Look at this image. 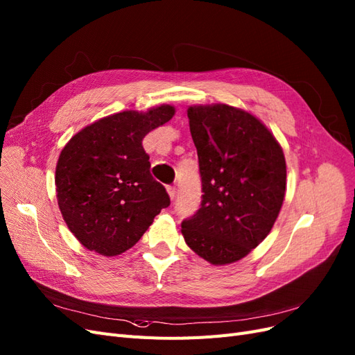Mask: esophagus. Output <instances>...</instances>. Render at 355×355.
<instances>
[{
  "label": "esophagus",
  "mask_w": 355,
  "mask_h": 355,
  "mask_svg": "<svg viewBox=\"0 0 355 355\" xmlns=\"http://www.w3.org/2000/svg\"><path fill=\"white\" fill-rule=\"evenodd\" d=\"M166 191H168V195H169L171 200L175 198V195H177V189H175V187H172V186H169V187H166Z\"/></svg>",
  "instance_id": "esophagus-1"
}]
</instances>
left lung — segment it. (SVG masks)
I'll return each instance as SVG.
<instances>
[{
	"label": "left lung",
	"instance_id": "obj_1",
	"mask_svg": "<svg viewBox=\"0 0 355 355\" xmlns=\"http://www.w3.org/2000/svg\"><path fill=\"white\" fill-rule=\"evenodd\" d=\"M202 204L181 223L186 244L214 266L230 265L265 239L286 196L284 151L263 121L227 104L190 105Z\"/></svg>",
	"mask_w": 355,
	"mask_h": 355
}]
</instances>
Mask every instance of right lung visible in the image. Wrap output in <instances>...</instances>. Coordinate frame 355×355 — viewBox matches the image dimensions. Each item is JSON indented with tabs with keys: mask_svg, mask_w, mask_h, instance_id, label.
Here are the masks:
<instances>
[{
	"mask_svg": "<svg viewBox=\"0 0 355 355\" xmlns=\"http://www.w3.org/2000/svg\"><path fill=\"white\" fill-rule=\"evenodd\" d=\"M174 114L171 104L110 114L80 129L60 151L58 205L89 251L114 257L132 248L169 205L165 187L150 174L143 139Z\"/></svg>",
	"mask_w": 355,
	"mask_h": 355,
	"instance_id": "obj_1",
	"label": "right lung"
}]
</instances>
